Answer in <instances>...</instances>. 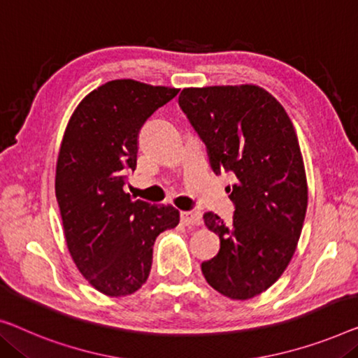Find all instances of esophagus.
<instances>
[{"mask_svg":"<svg viewBox=\"0 0 358 358\" xmlns=\"http://www.w3.org/2000/svg\"><path fill=\"white\" fill-rule=\"evenodd\" d=\"M180 221H182L185 226H196L201 222V215H200V211H196V210L180 211Z\"/></svg>","mask_w":358,"mask_h":358,"instance_id":"34e87169","label":"esophagus"}]
</instances>
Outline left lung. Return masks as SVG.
Returning a JSON list of instances; mask_svg holds the SVG:
<instances>
[{
	"mask_svg": "<svg viewBox=\"0 0 358 358\" xmlns=\"http://www.w3.org/2000/svg\"><path fill=\"white\" fill-rule=\"evenodd\" d=\"M179 106L213 173L236 176L226 187L232 220L203 215L221 247L201 273L226 297L252 299L278 281L302 232L308 190L297 134L281 103L257 85L184 89Z\"/></svg>",
	"mask_w": 358,
	"mask_h": 358,
	"instance_id": "8db88e82",
	"label": "left lung"
}]
</instances>
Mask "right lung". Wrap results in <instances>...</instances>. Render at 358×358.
Instances as JSON below:
<instances>
[{
  "label": "right lung",
  "instance_id": "add662e5",
  "mask_svg": "<svg viewBox=\"0 0 358 358\" xmlns=\"http://www.w3.org/2000/svg\"><path fill=\"white\" fill-rule=\"evenodd\" d=\"M178 89L111 80L89 93L67 124L56 164V200L69 253L96 291L122 297L148 279L153 243L179 224L171 205L126 194L138 132Z\"/></svg>",
  "mask_w": 358,
  "mask_h": 358
}]
</instances>
